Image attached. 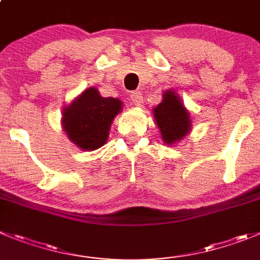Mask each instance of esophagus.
<instances>
[{
	"mask_svg": "<svg viewBox=\"0 0 260 260\" xmlns=\"http://www.w3.org/2000/svg\"><path fill=\"white\" fill-rule=\"evenodd\" d=\"M131 101L135 106H140L142 103H144V97H142V93L140 91H135L129 94Z\"/></svg>",
	"mask_w": 260,
	"mask_h": 260,
	"instance_id": "obj_1",
	"label": "esophagus"
}]
</instances>
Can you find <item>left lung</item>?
Segmentation results:
<instances>
[{
  "instance_id": "obj_1",
  "label": "left lung",
  "mask_w": 260,
  "mask_h": 260,
  "mask_svg": "<svg viewBox=\"0 0 260 260\" xmlns=\"http://www.w3.org/2000/svg\"><path fill=\"white\" fill-rule=\"evenodd\" d=\"M154 118L167 144H174L185 137L191 128L190 114L173 91L164 93L163 101L154 109Z\"/></svg>"
}]
</instances>
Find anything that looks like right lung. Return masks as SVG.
<instances>
[{
    "mask_svg": "<svg viewBox=\"0 0 260 260\" xmlns=\"http://www.w3.org/2000/svg\"><path fill=\"white\" fill-rule=\"evenodd\" d=\"M120 110V100L101 97L96 88L89 87L64 109L62 127L77 146L91 151L105 145L111 122Z\"/></svg>",
    "mask_w": 260,
    "mask_h": 260,
    "instance_id": "add662e5",
    "label": "right lung"
}]
</instances>
